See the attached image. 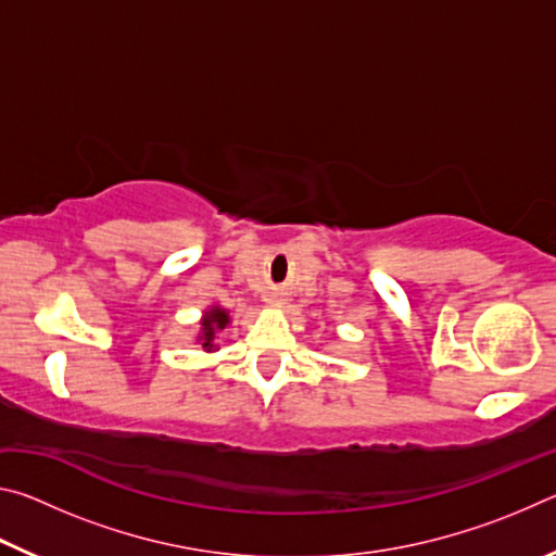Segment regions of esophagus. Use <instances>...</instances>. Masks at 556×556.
Segmentation results:
<instances>
[{"label":"esophagus","instance_id":"obj_1","mask_svg":"<svg viewBox=\"0 0 556 556\" xmlns=\"http://www.w3.org/2000/svg\"><path fill=\"white\" fill-rule=\"evenodd\" d=\"M275 299H277V294H275Z\"/></svg>","mask_w":556,"mask_h":556}]
</instances>
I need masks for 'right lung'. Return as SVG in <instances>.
Listing matches in <instances>:
<instances>
[{
  "label": "right lung",
  "mask_w": 556,
  "mask_h": 556,
  "mask_svg": "<svg viewBox=\"0 0 556 556\" xmlns=\"http://www.w3.org/2000/svg\"><path fill=\"white\" fill-rule=\"evenodd\" d=\"M228 321H230V316H228V312H223V308H211L208 312V316L203 318V336H201V341H203V348H213V338H215V331H220V328H225L228 326Z\"/></svg>",
  "instance_id": "add662e5"
}]
</instances>
